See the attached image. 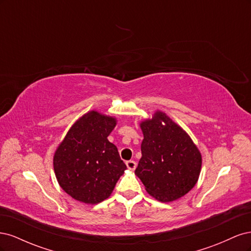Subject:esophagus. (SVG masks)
I'll use <instances>...</instances> for the list:
<instances>
[{
  "instance_id": "1",
  "label": "esophagus",
  "mask_w": 251,
  "mask_h": 251,
  "mask_svg": "<svg viewBox=\"0 0 251 251\" xmlns=\"http://www.w3.org/2000/svg\"><path fill=\"white\" fill-rule=\"evenodd\" d=\"M126 166H127V169L130 170V171H134L135 169H136V162L135 161H133V160H130V161H126Z\"/></svg>"
}]
</instances>
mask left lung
Wrapping results in <instances>:
<instances>
[{"mask_svg":"<svg viewBox=\"0 0 251 251\" xmlns=\"http://www.w3.org/2000/svg\"><path fill=\"white\" fill-rule=\"evenodd\" d=\"M141 154L135 175L146 191L160 202L186 195L199 179L202 155L183 128L162 111L140 123Z\"/></svg>","mask_w":251,"mask_h":251,"instance_id":"1","label":"left lung"}]
</instances>
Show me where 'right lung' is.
I'll use <instances>...</instances> for the list:
<instances>
[{
  "instance_id": "1",
  "label": "right lung",
  "mask_w": 251,
  "mask_h": 251,
  "mask_svg": "<svg viewBox=\"0 0 251 251\" xmlns=\"http://www.w3.org/2000/svg\"><path fill=\"white\" fill-rule=\"evenodd\" d=\"M117 119L95 110L79 117L58 144L53 168L59 186L73 199L97 204L108 199L126 170L108 136Z\"/></svg>"
}]
</instances>
